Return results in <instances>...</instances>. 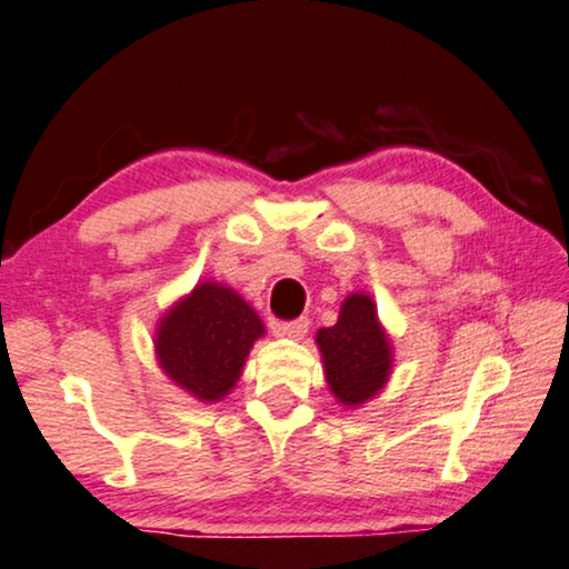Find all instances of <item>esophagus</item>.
Here are the masks:
<instances>
[{
    "label": "esophagus",
    "instance_id": "1",
    "mask_svg": "<svg viewBox=\"0 0 569 569\" xmlns=\"http://www.w3.org/2000/svg\"><path fill=\"white\" fill-rule=\"evenodd\" d=\"M273 331L278 337L288 339H303L309 333V319H293V321H276Z\"/></svg>",
    "mask_w": 569,
    "mask_h": 569
}]
</instances>
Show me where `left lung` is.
<instances>
[{"mask_svg": "<svg viewBox=\"0 0 569 569\" xmlns=\"http://www.w3.org/2000/svg\"><path fill=\"white\" fill-rule=\"evenodd\" d=\"M327 382L339 402L362 405L382 390L390 375V345L369 296L351 293L339 321L317 333Z\"/></svg>", "mask_w": 569, "mask_h": 569, "instance_id": "obj_1", "label": "left lung"}]
</instances>
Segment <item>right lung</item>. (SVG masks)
Wrapping results in <instances>:
<instances>
[{"label": "right lung", "mask_w": 569, "mask_h": 569, "mask_svg": "<svg viewBox=\"0 0 569 569\" xmlns=\"http://www.w3.org/2000/svg\"><path fill=\"white\" fill-rule=\"evenodd\" d=\"M260 333L258 313L236 291L202 283L161 319L157 355L179 387L200 400H220L240 380Z\"/></svg>", "instance_id": "obj_1"}]
</instances>
